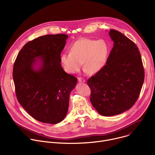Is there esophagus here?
Wrapping results in <instances>:
<instances>
[{
	"mask_svg": "<svg viewBox=\"0 0 155 155\" xmlns=\"http://www.w3.org/2000/svg\"><path fill=\"white\" fill-rule=\"evenodd\" d=\"M78 82H80V83H84V82H85V80H84V78H81V77H79V78H78Z\"/></svg>",
	"mask_w": 155,
	"mask_h": 155,
	"instance_id": "34e87169",
	"label": "esophagus"
}]
</instances>
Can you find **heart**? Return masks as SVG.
<instances>
[{
	"mask_svg": "<svg viewBox=\"0 0 155 155\" xmlns=\"http://www.w3.org/2000/svg\"><path fill=\"white\" fill-rule=\"evenodd\" d=\"M71 53H64L60 61L64 70L70 74L78 72L84 63V69L89 74L99 72L107 62L108 47L103 40L81 38L75 41Z\"/></svg>",
	"mask_w": 155,
	"mask_h": 155,
	"instance_id": "heart-1",
	"label": "heart"
}]
</instances>
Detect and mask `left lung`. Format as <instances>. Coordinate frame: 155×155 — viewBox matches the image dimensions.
<instances>
[{
  "label": "left lung",
  "mask_w": 155,
  "mask_h": 155,
  "mask_svg": "<svg viewBox=\"0 0 155 155\" xmlns=\"http://www.w3.org/2000/svg\"><path fill=\"white\" fill-rule=\"evenodd\" d=\"M114 41L104 67L87 81L90 101L102 116H114L130 109L137 100L144 81V69L136 44L116 30L110 29Z\"/></svg>",
  "instance_id": "obj_1"
}]
</instances>
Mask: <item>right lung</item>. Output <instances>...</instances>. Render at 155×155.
<instances>
[{
    "mask_svg": "<svg viewBox=\"0 0 155 155\" xmlns=\"http://www.w3.org/2000/svg\"><path fill=\"white\" fill-rule=\"evenodd\" d=\"M66 34L46 35L28 42L19 52L13 78L17 99L35 120L57 124L67 115L77 79L62 69L60 56Z\"/></svg>",
    "mask_w": 155,
    "mask_h": 155,
    "instance_id": "obj_1",
    "label": "right lung"
}]
</instances>
